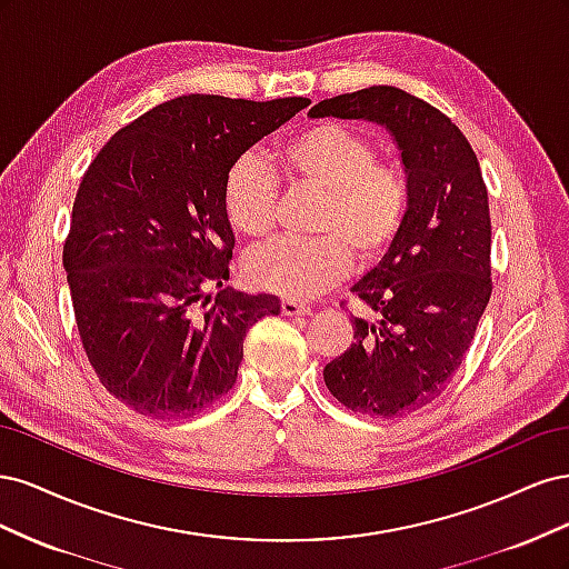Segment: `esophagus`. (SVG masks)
I'll return each mask as SVG.
<instances>
[{
    "instance_id": "esophagus-1",
    "label": "esophagus",
    "mask_w": 569,
    "mask_h": 569,
    "mask_svg": "<svg viewBox=\"0 0 569 569\" xmlns=\"http://www.w3.org/2000/svg\"><path fill=\"white\" fill-rule=\"evenodd\" d=\"M282 313L284 316H308L311 313V306L303 303V301H297V299H282Z\"/></svg>"
}]
</instances>
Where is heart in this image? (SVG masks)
<instances>
[{
	"mask_svg": "<svg viewBox=\"0 0 569 569\" xmlns=\"http://www.w3.org/2000/svg\"><path fill=\"white\" fill-rule=\"evenodd\" d=\"M295 189L318 194L316 239L278 237L244 258L251 284L284 299H313L349 274L351 253L372 263L401 234L410 209L406 170L377 159L366 134L341 123H316L291 134L278 151ZM222 211L232 230L263 237L278 216V178L256 153L237 159L222 184Z\"/></svg>",
	"mask_w": 569,
	"mask_h": 569,
	"instance_id": "obj_1",
	"label": "heart"
}]
</instances>
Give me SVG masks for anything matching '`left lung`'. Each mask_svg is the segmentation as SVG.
Listing matches in <instances>:
<instances>
[{
    "mask_svg": "<svg viewBox=\"0 0 569 569\" xmlns=\"http://www.w3.org/2000/svg\"><path fill=\"white\" fill-rule=\"evenodd\" d=\"M311 118H366L401 149L410 209L396 242L353 284L368 318L325 366L335 399L372 418H401L451 382L491 299L489 194L475 151L451 118L389 84L322 99Z\"/></svg>",
    "mask_w": 569,
    "mask_h": 569,
    "instance_id": "left-lung-1",
    "label": "left lung"
}]
</instances>
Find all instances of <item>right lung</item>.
<instances>
[{"label": "right lung", "instance_id": "add662e5", "mask_svg": "<svg viewBox=\"0 0 569 569\" xmlns=\"http://www.w3.org/2000/svg\"><path fill=\"white\" fill-rule=\"evenodd\" d=\"M311 101L184 94L120 128L84 170L63 268L82 349L140 416L180 420L228 393L251 325L272 295L209 289L230 280L228 170Z\"/></svg>", "mask_w": 569, "mask_h": 569}]
</instances>
